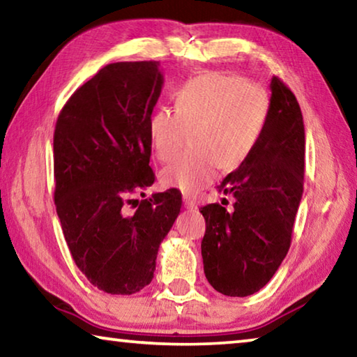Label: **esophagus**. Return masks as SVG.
<instances>
[{
	"instance_id": "1",
	"label": "esophagus",
	"mask_w": 357,
	"mask_h": 357,
	"mask_svg": "<svg viewBox=\"0 0 357 357\" xmlns=\"http://www.w3.org/2000/svg\"><path fill=\"white\" fill-rule=\"evenodd\" d=\"M183 200H184V206H185L187 209H190V211L197 209V203L193 202L189 195H184V197H183Z\"/></svg>"
}]
</instances>
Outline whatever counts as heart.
Listing matches in <instances>:
<instances>
[{"label":"heart","mask_w":357,"mask_h":357,"mask_svg":"<svg viewBox=\"0 0 357 357\" xmlns=\"http://www.w3.org/2000/svg\"><path fill=\"white\" fill-rule=\"evenodd\" d=\"M271 113L269 96L257 83L223 72H203L176 93V110L162 107L149 118L151 149L170 162L192 132V153L160 173L164 187L195 193L211 184L219 167L236 170L257 148Z\"/></svg>","instance_id":"heart-1"}]
</instances>
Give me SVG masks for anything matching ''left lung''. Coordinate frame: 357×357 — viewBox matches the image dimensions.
Listing matches in <instances>:
<instances>
[{
	"mask_svg": "<svg viewBox=\"0 0 357 357\" xmlns=\"http://www.w3.org/2000/svg\"><path fill=\"white\" fill-rule=\"evenodd\" d=\"M271 113L261 138L243 165L217 187L236 198L231 211L203 206L204 274L217 291L244 298L261 289L291 244L304 190L305 132L301 107L279 77L271 80Z\"/></svg>",
	"mask_w": 357,
	"mask_h": 357,
	"instance_id": "left-lung-1",
	"label": "left lung"
}]
</instances>
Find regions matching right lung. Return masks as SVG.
<instances>
[{
    "instance_id": "add662e5",
    "label": "right lung",
    "mask_w": 357,
    "mask_h": 357,
    "mask_svg": "<svg viewBox=\"0 0 357 357\" xmlns=\"http://www.w3.org/2000/svg\"><path fill=\"white\" fill-rule=\"evenodd\" d=\"M162 84L157 61L108 64L70 96L56 119L55 204L66 243L89 283L110 294L149 285L157 250L183 204L170 189L128 211L130 197L155 178L148 126Z\"/></svg>"
}]
</instances>
